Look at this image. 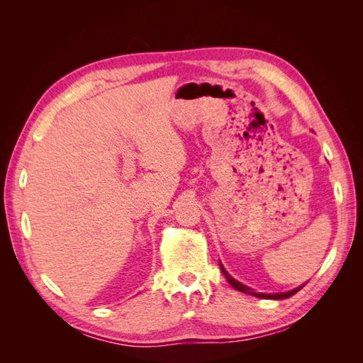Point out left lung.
Listing matches in <instances>:
<instances>
[{
    "label": "left lung",
    "instance_id": "8db88e82",
    "mask_svg": "<svg viewBox=\"0 0 363 363\" xmlns=\"http://www.w3.org/2000/svg\"><path fill=\"white\" fill-rule=\"evenodd\" d=\"M219 268H221V271H223V274L225 276V279H227V281L232 284V286L236 289V291H239V292H244V294H248V295H255V296H259V298H265V300H284V298H289V296H292L294 294H296L298 292L304 284H301V286H298V288H295V289H292V291H288V292H276V294H263V292H255L252 291L251 288H248V286H245V284H242L240 281H238L236 279H233L232 276H230V274L225 271V268H224V265L221 262H219Z\"/></svg>",
    "mask_w": 363,
    "mask_h": 363
}]
</instances>
